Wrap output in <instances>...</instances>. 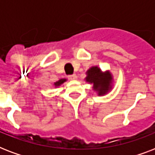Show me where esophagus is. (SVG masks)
<instances>
[{
	"mask_svg": "<svg viewBox=\"0 0 155 155\" xmlns=\"http://www.w3.org/2000/svg\"><path fill=\"white\" fill-rule=\"evenodd\" d=\"M68 79H69V80H77V75H75V74H73V75H68Z\"/></svg>",
	"mask_w": 155,
	"mask_h": 155,
	"instance_id": "obj_1",
	"label": "esophagus"
}]
</instances>
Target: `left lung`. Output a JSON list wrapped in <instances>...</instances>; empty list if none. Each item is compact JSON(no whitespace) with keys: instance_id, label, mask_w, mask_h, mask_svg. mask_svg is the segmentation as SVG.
Returning a JSON list of instances; mask_svg holds the SVG:
<instances>
[{"instance_id":"8db88e82","label":"left lung","mask_w":155,"mask_h":155,"mask_svg":"<svg viewBox=\"0 0 155 155\" xmlns=\"http://www.w3.org/2000/svg\"><path fill=\"white\" fill-rule=\"evenodd\" d=\"M86 82L93 84V89L97 92L98 96H103L112 89L113 76L108 71L103 72L97 66L92 67L87 71Z\"/></svg>"}]
</instances>
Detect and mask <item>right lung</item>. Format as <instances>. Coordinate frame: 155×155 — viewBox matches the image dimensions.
Segmentation results:
<instances>
[{"label":"right lung","instance_id":"1","mask_svg":"<svg viewBox=\"0 0 155 155\" xmlns=\"http://www.w3.org/2000/svg\"><path fill=\"white\" fill-rule=\"evenodd\" d=\"M67 81V79H60L58 81H56L55 83H54V87H59L61 84H63V83L66 82Z\"/></svg>","mask_w":155,"mask_h":155}]
</instances>
